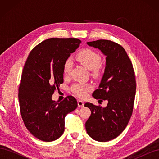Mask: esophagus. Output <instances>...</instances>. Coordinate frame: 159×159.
<instances>
[{
    "label": "esophagus",
    "instance_id": "obj_1",
    "mask_svg": "<svg viewBox=\"0 0 159 159\" xmlns=\"http://www.w3.org/2000/svg\"><path fill=\"white\" fill-rule=\"evenodd\" d=\"M78 106H79L80 107H81L84 106V103L82 102V101L78 100Z\"/></svg>",
    "mask_w": 159,
    "mask_h": 159
}]
</instances>
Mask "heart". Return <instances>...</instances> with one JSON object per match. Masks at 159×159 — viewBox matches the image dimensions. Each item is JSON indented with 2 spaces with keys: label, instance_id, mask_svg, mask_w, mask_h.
<instances>
[{
  "label": "heart",
  "instance_id": "b5f03b06",
  "mask_svg": "<svg viewBox=\"0 0 159 159\" xmlns=\"http://www.w3.org/2000/svg\"><path fill=\"white\" fill-rule=\"evenodd\" d=\"M76 58L80 63L90 70H93V74L98 75L100 74L102 68L99 65L101 57L94 50L89 48H85L78 52ZM72 60L69 58L64 64L63 72L65 75H68L71 70ZM92 89V86L89 84L76 83L71 86V91L75 96L79 98H85L88 93Z\"/></svg>",
  "mask_w": 159,
  "mask_h": 159
}]
</instances>
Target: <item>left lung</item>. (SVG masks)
Listing matches in <instances>:
<instances>
[{"label": "left lung", "instance_id": "1", "mask_svg": "<svg viewBox=\"0 0 159 159\" xmlns=\"http://www.w3.org/2000/svg\"><path fill=\"white\" fill-rule=\"evenodd\" d=\"M87 44L99 49L106 56L103 76L92 95L99 99V103L107 100L108 103L105 107L85 103L91 111L85 129L94 140L106 142L118 137L131 117L136 92L135 75L131 61L120 44L108 40Z\"/></svg>", "mask_w": 159, "mask_h": 159}]
</instances>
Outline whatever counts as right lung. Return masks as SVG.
<instances>
[{
  "label": "right lung",
  "instance_id": "1",
  "mask_svg": "<svg viewBox=\"0 0 159 159\" xmlns=\"http://www.w3.org/2000/svg\"><path fill=\"white\" fill-rule=\"evenodd\" d=\"M81 42L74 38H49L34 48L24 66L18 88L21 116L28 131L41 141L61 137L65 117L78 107L73 96L58 103L52 95L64 82L65 61Z\"/></svg>",
  "mask_w": 159,
  "mask_h": 159
}]
</instances>
